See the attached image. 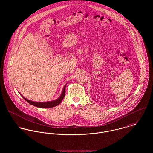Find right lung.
<instances>
[{
  "instance_id": "1",
  "label": "right lung",
  "mask_w": 153,
  "mask_h": 153,
  "mask_svg": "<svg viewBox=\"0 0 153 153\" xmlns=\"http://www.w3.org/2000/svg\"><path fill=\"white\" fill-rule=\"evenodd\" d=\"M66 84L65 85L64 87L63 90L61 92V95L59 96V97L53 101H48V102H36V101H30L29 100L26 99V98H25L23 96L22 97L28 102L29 103L30 105H33L36 107H38V108H52V107H56L57 105H58L61 101L63 100L65 95V89H66Z\"/></svg>"
}]
</instances>
